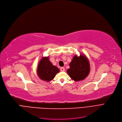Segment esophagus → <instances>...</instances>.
<instances>
[{"mask_svg":"<svg viewBox=\"0 0 122 122\" xmlns=\"http://www.w3.org/2000/svg\"><path fill=\"white\" fill-rule=\"evenodd\" d=\"M65 71V69L64 67H61V71Z\"/></svg>","mask_w":122,"mask_h":122,"instance_id":"1","label":"esophagus"}]
</instances>
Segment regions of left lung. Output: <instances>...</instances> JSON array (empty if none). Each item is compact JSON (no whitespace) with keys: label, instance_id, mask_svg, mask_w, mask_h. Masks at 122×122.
<instances>
[{"label":"left lung","instance_id":"left-lung-1","mask_svg":"<svg viewBox=\"0 0 122 122\" xmlns=\"http://www.w3.org/2000/svg\"><path fill=\"white\" fill-rule=\"evenodd\" d=\"M69 66L67 73L69 77L75 81L84 80L88 76L90 71L89 61L84 54H80L79 56L75 55L69 63Z\"/></svg>","mask_w":122,"mask_h":122}]
</instances>
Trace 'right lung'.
<instances>
[{"mask_svg": "<svg viewBox=\"0 0 122 122\" xmlns=\"http://www.w3.org/2000/svg\"><path fill=\"white\" fill-rule=\"evenodd\" d=\"M60 72V69L54 66L50 61L49 56H44L39 61L37 73L41 80L49 82L55 77L56 73Z\"/></svg>", "mask_w": 122, "mask_h": 122, "instance_id": "1", "label": "right lung"}]
</instances>
